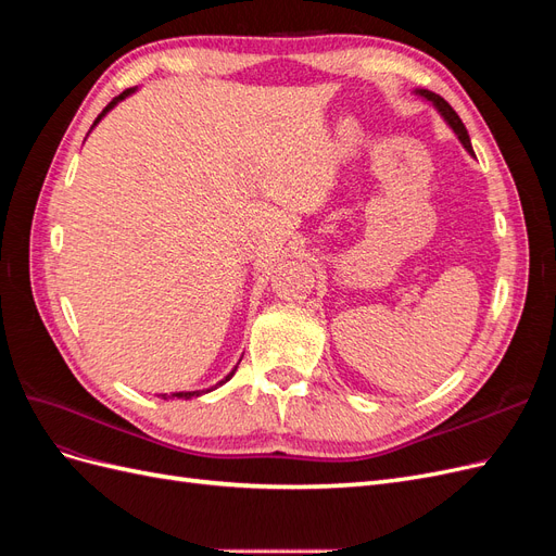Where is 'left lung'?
<instances>
[{
    "instance_id": "obj_1",
    "label": "left lung",
    "mask_w": 556,
    "mask_h": 556,
    "mask_svg": "<svg viewBox=\"0 0 556 556\" xmlns=\"http://www.w3.org/2000/svg\"><path fill=\"white\" fill-rule=\"evenodd\" d=\"M415 94L417 97H422L425 102H429V104H433V109L441 113V117L443 121L447 123V127L457 134V139L462 141V146L466 148V153L470 155V157H476V153H473V146H470V139H468V131H466V127H464V123H462V117L454 113V109L445 102V99L441 97V94H435V92H431V90H415Z\"/></svg>"
}]
</instances>
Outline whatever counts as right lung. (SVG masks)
I'll list each match as a JSON object with an SVG mask.
<instances>
[{
    "label": "right lung",
    "instance_id": "1",
    "mask_svg": "<svg viewBox=\"0 0 556 556\" xmlns=\"http://www.w3.org/2000/svg\"><path fill=\"white\" fill-rule=\"evenodd\" d=\"M134 92H137V88H127V90H125L123 94H117V97L113 99V102H111V104H109V106H106V109H104L102 113H99V115H97V121L92 123V127H90V129H94V127H97L99 123H102V117H104V115H106V113H109L111 109H115L117 104H121V102H123V99H127V97H129V94H134ZM237 368H239V366H233V368H231V371H229V374L225 376V380H220V382H217L215 387H220V384H225V382H227V380H229V378H231L233 374H237ZM215 387H211V390H206V392H213V390H215ZM206 392H204V390H201V392H174L172 396H178V399H192V396H201V394H206ZM162 399H166V394H162Z\"/></svg>",
    "mask_w": 556,
    "mask_h": 556
}]
</instances>
